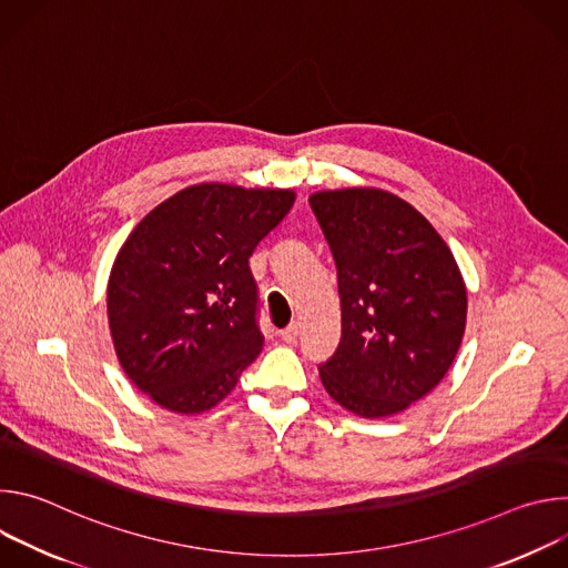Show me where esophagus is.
I'll use <instances>...</instances> for the list:
<instances>
[{
	"instance_id": "1",
	"label": "esophagus",
	"mask_w": 568,
	"mask_h": 568,
	"mask_svg": "<svg viewBox=\"0 0 568 568\" xmlns=\"http://www.w3.org/2000/svg\"><path fill=\"white\" fill-rule=\"evenodd\" d=\"M278 335H281V339H283L285 344H294L296 337H298V326H296V323H292V326H287V328L281 331Z\"/></svg>"
}]
</instances>
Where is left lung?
<instances>
[{
    "label": "left lung",
    "mask_w": 568,
    "mask_h": 568,
    "mask_svg": "<svg viewBox=\"0 0 568 568\" xmlns=\"http://www.w3.org/2000/svg\"><path fill=\"white\" fill-rule=\"evenodd\" d=\"M339 278L342 342L323 388L359 418L395 416L438 386L465 333L467 287L447 242L402 197L373 189L310 195Z\"/></svg>",
    "instance_id": "8db88e82"
}]
</instances>
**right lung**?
<instances>
[{
    "instance_id": "add662e5",
    "label": "right lung",
    "mask_w": 568,
    "mask_h": 568,
    "mask_svg": "<svg viewBox=\"0 0 568 568\" xmlns=\"http://www.w3.org/2000/svg\"><path fill=\"white\" fill-rule=\"evenodd\" d=\"M294 200L292 189L193 184L123 242L108 281L110 333L121 368L161 409H213L263 351L250 256Z\"/></svg>"
}]
</instances>
